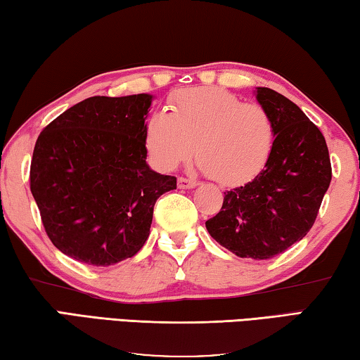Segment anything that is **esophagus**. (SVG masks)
Returning <instances> with one entry per match:
<instances>
[{
	"mask_svg": "<svg viewBox=\"0 0 360 360\" xmlns=\"http://www.w3.org/2000/svg\"><path fill=\"white\" fill-rule=\"evenodd\" d=\"M176 185H179L180 190H191V188H196L198 186V181L190 180V179H185V176H180L179 181H176Z\"/></svg>",
	"mask_w": 360,
	"mask_h": 360,
	"instance_id": "1",
	"label": "esophagus"
}]
</instances>
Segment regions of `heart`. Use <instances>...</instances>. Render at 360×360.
Listing matches in <instances>:
<instances>
[{
    "mask_svg": "<svg viewBox=\"0 0 360 360\" xmlns=\"http://www.w3.org/2000/svg\"><path fill=\"white\" fill-rule=\"evenodd\" d=\"M169 110L145 124V148L161 170H174L196 153L200 169L218 184L234 186L262 172L275 147L267 109L247 104L223 88H185L169 98Z\"/></svg>",
    "mask_w": 360,
    "mask_h": 360,
    "instance_id": "heart-1",
    "label": "heart"
}]
</instances>
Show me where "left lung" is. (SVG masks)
<instances>
[{
  "mask_svg": "<svg viewBox=\"0 0 360 360\" xmlns=\"http://www.w3.org/2000/svg\"><path fill=\"white\" fill-rule=\"evenodd\" d=\"M256 99L275 123L272 156L247 185L224 193L205 228L238 257L261 261L285 253L311 229L332 167L323 132L299 105L266 86L256 88Z\"/></svg>",
  "mask_w": 360,
  "mask_h": 360,
  "instance_id": "1",
  "label": "left lung"
}]
</instances>
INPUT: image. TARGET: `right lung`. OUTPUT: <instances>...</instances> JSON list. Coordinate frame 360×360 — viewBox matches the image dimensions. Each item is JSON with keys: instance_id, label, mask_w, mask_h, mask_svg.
Segmentation results:
<instances>
[{"instance_id": "obj_1", "label": "right lung", "mask_w": 360, "mask_h": 360, "mask_svg": "<svg viewBox=\"0 0 360 360\" xmlns=\"http://www.w3.org/2000/svg\"><path fill=\"white\" fill-rule=\"evenodd\" d=\"M153 96H93L37 137L30 188L47 236L61 253L105 267L137 255L153 207L176 188L147 164L145 120Z\"/></svg>"}]
</instances>
